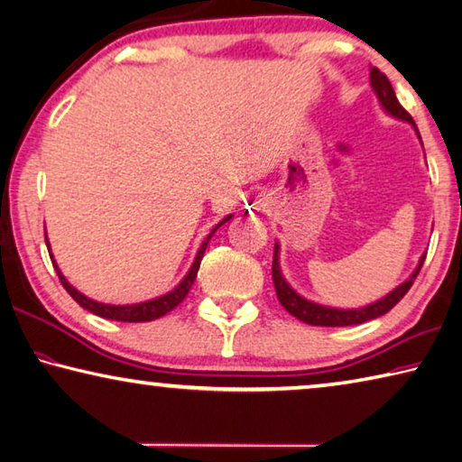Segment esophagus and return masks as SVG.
<instances>
[{
    "label": "esophagus",
    "mask_w": 462,
    "mask_h": 462,
    "mask_svg": "<svg viewBox=\"0 0 462 462\" xmlns=\"http://www.w3.org/2000/svg\"><path fill=\"white\" fill-rule=\"evenodd\" d=\"M253 206H254L256 209L263 208V206H264V199H263V198H254V199H253Z\"/></svg>",
    "instance_id": "obj_1"
}]
</instances>
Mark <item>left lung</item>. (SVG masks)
<instances>
[{
  "instance_id": "obj_1",
  "label": "left lung",
  "mask_w": 462,
  "mask_h": 462,
  "mask_svg": "<svg viewBox=\"0 0 462 462\" xmlns=\"http://www.w3.org/2000/svg\"><path fill=\"white\" fill-rule=\"evenodd\" d=\"M370 80H372V87L375 90L377 98H380L382 106L388 111L390 115L398 116L402 121H408L414 125L416 129V123L412 119V115H410L404 106L398 103L396 98V92H393L390 80L380 69H374L370 70ZM418 133V129H416ZM418 137H420V133H418ZM424 258L426 254L420 258V264H418L416 271L412 273V276L406 282H402L398 289H393L388 297H383L377 300V303L370 305V307H364V309H331V307H323V305H315L311 300H307L303 297H299L295 291H292L287 281L282 279V273L279 268V246H274V256H273V282H274V289H276V297H279L281 305L287 309V311L297 317L299 321H303L307 325H319V327H347V325H359V323H365V321H372L375 317H382L390 311L392 307H396L402 297L406 295L410 291V287L414 284V279L420 273V268L424 264Z\"/></svg>"
}]
</instances>
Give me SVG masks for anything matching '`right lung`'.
Returning <instances> with one entry per match:
<instances>
[{
	"instance_id": "obj_1",
	"label": "right lung",
	"mask_w": 462,
	"mask_h": 462,
	"mask_svg": "<svg viewBox=\"0 0 462 462\" xmlns=\"http://www.w3.org/2000/svg\"><path fill=\"white\" fill-rule=\"evenodd\" d=\"M230 217H232V216L224 217V220H222L220 224H217L212 232L208 234V238L204 240L202 248L198 250V256H196V260H194V264H191L189 273L186 274V279H183L171 292H167V295L159 297V299L147 300V303H139V305H103V303H97V300H92V299L85 297V295H82V292H79L77 289H74L72 284H69V281L64 279L62 273L58 271L56 263H52V264H54V268H56L58 279H60V282H62V287L66 289V292H69V295H70L74 300H77V303H79L82 309H87V311L95 313V315L103 317V319H113V321H123V323H145V321H155V319L163 317L165 313H170L171 309L178 307V305L181 303V300L186 299V295H188L189 289H191V284H194L196 276H198L199 263H202V258H204V253H206V246H208L209 238H212V234H214L217 228H220L222 224L228 222ZM46 246H48V240H46ZM50 258H52V253H50ZM52 260H54V258H52Z\"/></svg>"
}]
</instances>
